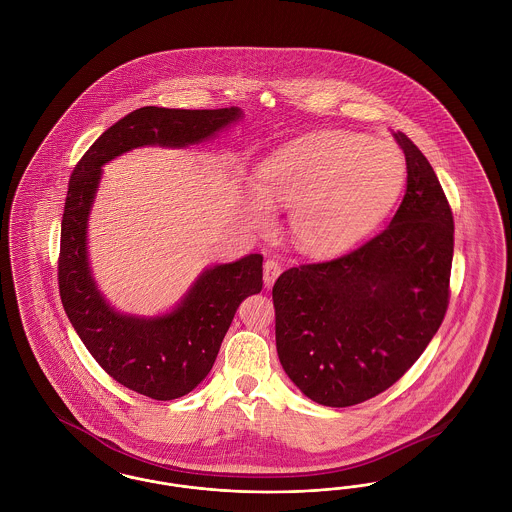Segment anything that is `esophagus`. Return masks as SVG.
<instances>
[{
    "instance_id": "1",
    "label": "esophagus",
    "mask_w": 512,
    "mask_h": 512,
    "mask_svg": "<svg viewBox=\"0 0 512 512\" xmlns=\"http://www.w3.org/2000/svg\"><path fill=\"white\" fill-rule=\"evenodd\" d=\"M280 274V263L276 259H267L265 261V272H263V280H265V286L270 288L274 284V280L278 278Z\"/></svg>"
}]
</instances>
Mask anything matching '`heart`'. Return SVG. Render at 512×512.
<instances>
[{
	"label": "heart",
	"instance_id": "heart-1",
	"mask_svg": "<svg viewBox=\"0 0 512 512\" xmlns=\"http://www.w3.org/2000/svg\"><path fill=\"white\" fill-rule=\"evenodd\" d=\"M403 178V157L388 142L340 130L317 132L259 165V194L247 195V215L253 224L268 226L270 205L292 209L297 244L313 253H334L380 224Z\"/></svg>",
	"mask_w": 512,
	"mask_h": 512
}]
</instances>
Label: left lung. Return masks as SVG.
<instances>
[{
	"label": "left lung",
	"mask_w": 512,
	"mask_h": 512,
	"mask_svg": "<svg viewBox=\"0 0 512 512\" xmlns=\"http://www.w3.org/2000/svg\"><path fill=\"white\" fill-rule=\"evenodd\" d=\"M393 136L405 153L407 190L390 226L341 257L288 268L272 288L280 363L326 407L391 388L449 305L451 205L422 151L403 132Z\"/></svg>",
	"instance_id": "8db88e82"
}]
</instances>
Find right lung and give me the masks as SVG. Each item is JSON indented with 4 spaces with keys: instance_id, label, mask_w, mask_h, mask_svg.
Segmentation results:
<instances>
[{
    "instance_id": "right-lung-1",
    "label": "right lung",
    "mask_w": 512,
    "mask_h": 512,
    "mask_svg": "<svg viewBox=\"0 0 512 512\" xmlns=\"http://www.w3.org/2000/svg\"><path fill=\"white\" fill-rule=\"evenodd\" d=\"M242 117L238 107H142L107 128L76 163L61 220L59 293L98 365L128 390L171 401L194 390L219 355L236 309L263 288V255L207 268L171 315L124 317L99 295L86 257V222L101 165L140 146L199 144Z\"/></svg>"
}]
</instances>
